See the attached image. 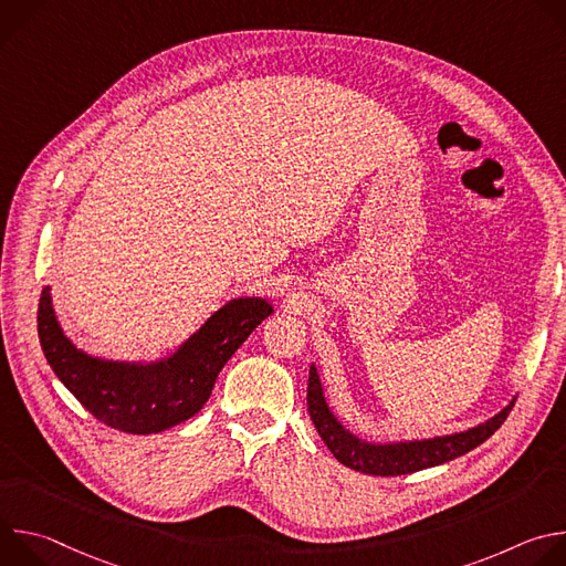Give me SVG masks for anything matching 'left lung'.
Returning <instances> with one entry per match:
<instances>
[{
    "label": "left lung",
    "mask_w": 566,
    "mask_h": 566,
    "mask_svg": "<svg viewBox=\"0 0 566 566\" xmlns=\"http://www.w3.org/2000/svg\"><path fill=\"white\" fill-rule=\"evenodd\" d=\"M306 406L311 421L327 443L332 454L347 468L365 474H378V476H396V474H410L417 470H426L432 465H441L446 461H452L476 446H481L489 437L495 434V430L502 428L506 417L511 415L515 398L509 406L489 419L486 423H479L465 432H454L446 437L434 439H421V441H396V443H369L352 434L343 428V423L336 419V415L329 410L325 391H322V382L317 376V369L311 365L308 369V389H306Z\"/></svg>",
    "instance_id": "8db88e82"
}]
</instances>
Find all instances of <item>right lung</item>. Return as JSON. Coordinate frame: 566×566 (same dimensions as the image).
Instances as JSON below:
<instances>
[{
    "label": "right lung",
    "mask_w": 566,
    "mask_h": 566,
    "mask_svg": "<svg viewBox=\"0 0 566 566\" xmlns=\"http://www.w3.org/2000/svg\"><path fill=\"white\" fill-rule=\"evenodd\" d=\"M273 313L262 297H237L214 311L175 354L156 363L105 360L77 349L62 332L44 286L38 336L46 363L62 385L105 426L151 434L195 417L210 398L230 356Z\"/></svg>",
    "instance_id": "obj_1"
}]
</instances>
